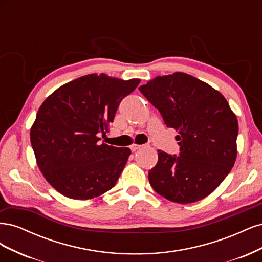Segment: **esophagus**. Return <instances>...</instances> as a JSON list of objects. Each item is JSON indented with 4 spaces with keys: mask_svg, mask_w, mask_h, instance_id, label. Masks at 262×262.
I'll use <instances>...</instances> for the list:
<instances>
[{
    "mask_svg": "<svg viewBox=\"0 0 262 262\" xmlns=\"http://www.w3.org/2000/svg\"><path fill=\"white\" fill-rule=\"evenodd\" d=\"M141 146H142V145H140V144H136V143H133V144L130 146V148H131L132 152H136V150H137V149H139Z\"/></svg>",
    "mask_w": 262,
    "mask_h": 262,
    "instance_id": "34e87169",
    "label": "esophagus"
}]
</instances>
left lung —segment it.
Returning a JSON list of instances; mask_svg holds the SVG:
<instances>
[{"label":"left lung","mask_w":262,"mask_h":262,"mask_svg":"<svg viewBox=\"0 0 262 262\" xmlns=\"http://www.w3.org/2000/svg\"><path fill=\"white\" fill-rule=\"evenodd\" d=\"M139 91L164 123L178 131L180 146L178 156L158 149L157 164L148 171L150 186L181 204L208 196L236 161L238 122L227 100L209 84L181 72L157 76Z\"/></svg>","instance_id":"left-lung-1"}]
</instances>
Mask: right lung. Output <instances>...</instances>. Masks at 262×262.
<instances>
[{
  "mask_svg": "<svg viewBox=\"0 0 262 262\" xmlns=\"http://www.w3.org/2000/svg\"><path fill=\"white\" fill-rule=\"evenodd\" d=\"M140 80L89 74L63 85L39 108L30 130L39 169L71 199H93L115 187L131 150L99 143L121 100Z\"/></svg>",
  "mask_w": 262,
  "mask_h": 262,
  "instance_id": "1",
  "label": "right lung"
}]
</instances>
